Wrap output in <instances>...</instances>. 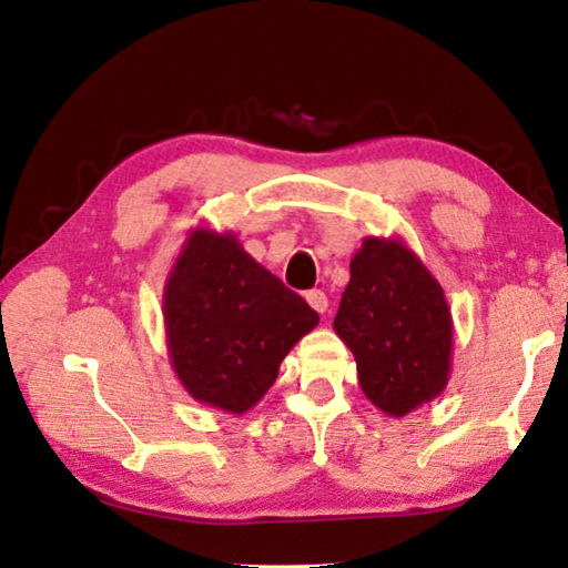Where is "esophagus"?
<instances>
[{
    "label": "esophagus",
    "instance_id": "obj_1",
    "mask_svg": "<svg viewBox=\"0 0 568 568\" xmlns=\"http://www.w3.org/2000/svg\"><path fill=\"white\" fill-rule=\"evenodd\" d=\"M305 301H307V305L313 307L315 313H327V295L323 293V291H311V293H305Z\"/></svg>",
    "mask_w": 568,
    "mask_h": 568
}]
</instances>
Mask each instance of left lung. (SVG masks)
Returning <instances> with one entry per match:
<instances>
[{"instance_id":"8db88e82","label":"left lung","mask_w":568,"mask_h":568,"mask_svg":"<svg viewBox=\"0 0 568 568\" xmlns=\"http://www.w3.org/2000/svg\"><path fill=\"white\" fill-rule=\"evenodd\" d=\"M333 327L355 355L365 397L385 415L405 417L445 392L452 313L437 277L402 239L363 241Z\"/></svg>"}]
</instances>
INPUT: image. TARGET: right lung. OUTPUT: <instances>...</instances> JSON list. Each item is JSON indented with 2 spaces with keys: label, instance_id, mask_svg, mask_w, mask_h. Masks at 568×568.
I'll use <instances>...</instances> for the list:
<instances>
[{
  "label": "right lung",
  "instance_id": "right-lung-1",
  "mask_svg": "<svg viewBox=\"0 0 568 568\" xmlns=\"http://www.w3.org/2000/svg\"><path fill=\"white\" fill-rule=\"evenodd\" d=\"M317 323L313 307L231 231L191 229L163 285L173 373L195 402L231 415L261 402L285 355Z\"/></svg>",
  "mask_w": 568,
  "mask_h": 568
}]
</instances>
